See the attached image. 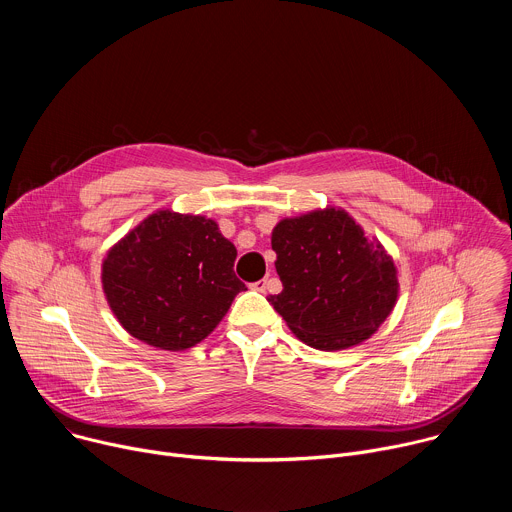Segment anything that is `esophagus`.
<instances>
[{
    "mask_svg": "<svg viewBox=\"0 0 512 512\" xmlns=\"http://www.w3.org/2000/svg\"><path fill=\"white\" fill-rule=\"evenodd\" d=\"M267 285H269V279H259V281H255L251 287H253L255 291H261V294H263V291L267 289Z\"/></svg>",
    "mask_w": 512,
    "mask_h": 512,
    "instance_id": "obj_1",
    "label": "esophagus"
}]
</instances>
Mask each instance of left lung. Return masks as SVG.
I'll use <instances>...</instances> for the list:
<instances>
[{
  "mask_svg": "<svg viewBox=\"0 0 512 512\" xmlns=\"http://www.w3.org/2000/svg\"><path fill=\"white\" fill-rule=\"evenodd\" d=\"M271 249L283 289L267 302L312 348L364 342L397 304L393 257L342 208L283 218L271 233Z\"/></svg>",
  "mask_w": 512,
  "mask_h": 512,
  "instance_id": "1",
  "label": "left lung"
}]
</instances>
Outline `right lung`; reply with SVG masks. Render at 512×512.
<instances>
[{"mask_svg": "<svg viewBox=\"0 0 512 512\" xmlns=\"http://www.w3.org/2000/svg\"><path fill=\"white\" fill-rule=\"evenodd\" d=\"M235 245L212 218L158 210L115 243L101 281L119 324L162 350L204 340L245 291L233 265Z\"/></svg>", "mask_w": 512, "mask_h": 512, "instance_id": "right-lung-1", "label": "right lung"}]
</instances>
